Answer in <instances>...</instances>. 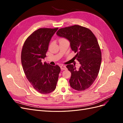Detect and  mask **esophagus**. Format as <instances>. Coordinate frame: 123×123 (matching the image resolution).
Masks as SVG:
<instances>
[{
	"mask_svg": "<svg viewBox=\"0 0 123 123\" xmlns=\"http://www.w3.org/2000/svg\"><path fill=\"white\" fill-rule=\"evenodd\" d=\"M61 70H66L67 68L65 66L62 65V66H61Z\"/></svg>",
	"mask_w": 123,
	"mask_h": 123,
	"instance_id": "34e87169",
	"label": "esophagus"
}]
</instances>
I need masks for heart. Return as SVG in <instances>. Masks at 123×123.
Masks as SVG:
<instances>
[{
    "label": "heart",
    "mask_w": 123,
    "mask_h": 123,
    "mask_svg": "<svg viewBox=\"0 0 123 123\" xmlns=\"http://www.w3.org/2000/svg\"><path fill=\"white\" fill-rule=\"evenodd\" d=\"M66 40V39H65V38H61L60 39H59V40Z\"/></svg>",
    "instance_id": "b5f03b06"
}]
</instances>
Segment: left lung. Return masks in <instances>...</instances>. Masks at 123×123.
Segmentation results:
<instances>
[{"label": "left lung", "mask_w": 123, "mask_h": 123, "mask_svg": "<svg viewBox=\"0 0 123 123\" xmlns=\"http://www.w3.org/2000/svg\"><path fill=\"white\" fill-rule=\"evenodd\" d=\"M56 34L69 40L81 65L79 70L74 65L66 66L71 73L70 86L77 91L89 88L98 75L102 61L101 50L96 37L90 29L79 25L59 29Z\"/></svg>", "instance_id": "1"}]
</instances>
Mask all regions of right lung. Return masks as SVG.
<instances>
[{"label": "right lung", "mask_w": 123, "mask_h": 123, "mask_svg": "<svg viewBox=\"0 0 123 123\" xmlns=\"http://www.w3.org/2000/svg\"><path fill=\"white\" fill-rule=\"evenodd\" d=\"M58 28H40L25 40L22 48L21 64L24 73L33 87L42 94L53 91L56 87L61 68L42 60L46 52L52 37Z\"/></svg>", "instance_id": "right-lung-1"}]
</instances>
